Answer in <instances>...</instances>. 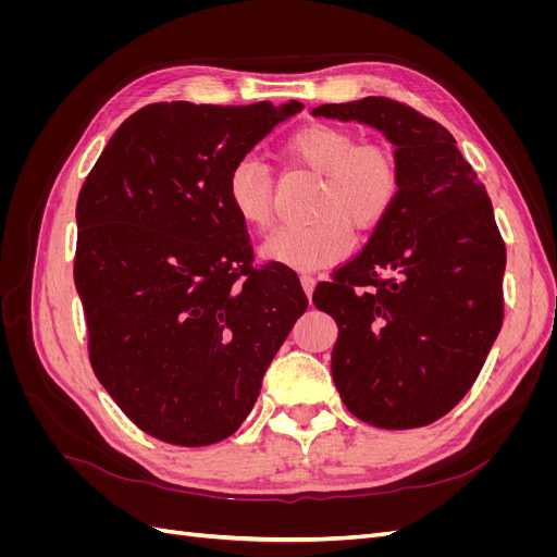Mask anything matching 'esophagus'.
<instances>
[{
    "instance_id": "obj_1",
    "label": "esophagus",
    "mask_w": 557,
    "mask_h": 557,
    "mask_svg": "<svg viewBox=\"0 0 557 557\" xmlns=\"http://www.w3.org/2000/svg\"><path fill=\"white\" fill-rule=\"evenodd\" d=\"M299 281H301V288H305L307 297H311V295H313V288H315V276H313V274H301Z\"/></svg>"
}]
</instances>
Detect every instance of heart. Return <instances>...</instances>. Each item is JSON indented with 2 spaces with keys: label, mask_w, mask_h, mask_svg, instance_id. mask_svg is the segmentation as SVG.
I'll use <instances>...</instances> for the list:
<instances>
[{
  "label": "heart",
  "mask_w": 557,
  "mask_h": 557,
  "mask_svg": "<svg viewBox=\"0 0 557 557\" xmlns=\"http://www.w3.org/2000/svg\"><path fill=\"white\" fill-rule=\"evenodd\" d=\"M283 158L320 176L307 225H290L264 242V256L295 269H323L352 248V230H374L391 213L401 185L395 148L381 141H358L356 132L313 123L297 129L281 148ZM225 195L239 221L258 232L274 223V176L256 158L230 166Z\"/></svg>",
  "instance_id": "heart-1"
}]
</instances>
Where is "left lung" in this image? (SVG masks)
Returning a JSON list of instances; mask_svg holds the SVG:
<instances>
[{
	"instance_id": "8db88e82",
	"label": "left lung",
	"mask_w": 557,
	"mask_h": 557,
	"mask_svg": "<svg viewBox=\"0 0 557 557\" xmlns=\"http://www.w3.org/2000/svg\"><path fill=\"white\" fill-rule=\"evenodd\" d=\"M313 115L381 129L401 166L391 213L313 290L339 327L334 385L369 425H430L474 385L504 320L507 246L491 197L453 134L409 104L364 97Z\"/></svg>"
}]
</instances>
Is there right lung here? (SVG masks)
<instances>
[{
  "label": "right lung",
  "instance_id": "add662e5",
  "mask_svg": "<svg viewBox=\"0 0 557 557\" xmlns=\"http://www.w3.org/2000/svg\"><path fill=\"white\" fill-rule=\"evenodd\" d=\"M299 102H156L132 113L76 201L74 283L92 372L134 425L209 446L237 432L307 311L283 262H258L230 166Z\"/></svg>",
  "mask_w": 557,
  "mask_h": 557
}]
</instances>
